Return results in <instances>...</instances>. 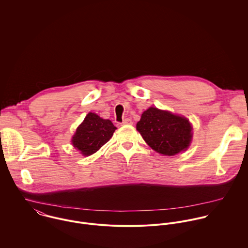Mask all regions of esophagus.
I'll return each instance as SVG.
<instances>
[{"label": "esophagus", "mask_w": 248, "mask_h": 248, "mask_svg": "<svg viewBox=\"0 0 248 248\" xmlns=\"http://www.w3.org/2000/svg\"><path fill=\"white\" fill-rule=\"evenodd\" d=\"M132 124H133V121L130 118H125L121 123V125H132Z\"/></svg>", "instance_id": "34e87169"}]
</instances>
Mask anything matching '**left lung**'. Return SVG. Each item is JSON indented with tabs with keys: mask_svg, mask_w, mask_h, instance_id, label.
Returning <instances> with one entry per match:
<instances>
[{
	"mask_svg": "<svg viewBox=\"0 0 248 248\" xmlns=\"http://www.w3.org/2000/svg\"><path fill=\"white\" fill-rule=\"evenodd\" d=\"M137 130L153 150L165 155L186 150L192 140V127L186 118L153 107L142 113Z\"/></svg>",
	"mask_w": 248,
	"mask_h": 248,
	"instance_id": "left-lung-1",
	"label": "left lung"
}]
</instances>
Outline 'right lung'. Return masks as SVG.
Instances as JSON below:
<instances>
[{
  "mask_svg": "<svg viewBox=\"0 0 248 248\" xmlns=\"http://www.w3.org/2000/svg\"><path fill=\"white\" fill-rule=\"evenodd\" d=\"M115 130L116 127L110 120L90 112L77 128L71 140L72 145L82 155H91L109 140Z\"/></svg>",
  "mask_w": 248,
  "mask_h": 248,
  "instance_id": "obj_1",
  "label": "right lung"
}]
</instances>
